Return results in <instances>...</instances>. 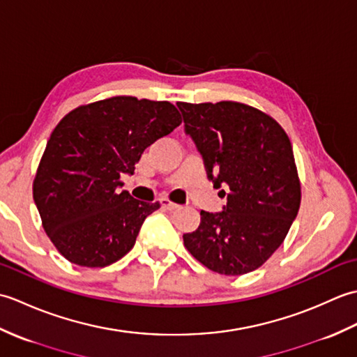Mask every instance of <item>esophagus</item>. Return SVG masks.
I'll return each mask as SVG.
<instances>
[{
    "label": "esophagus",
    "instance_id": "34e87169",
    "mask_svg": "<svg viewBox=\"0 0 357 357\" xmlns=\"http://www.w3.org/2000/svg\"><path fill=\"white\" fill-rule=\"evenodd\" d=\"M159 202H161V206H162V208H165V210H170V211H173V210H176V208H179V206L178 204H174V202H172L169 198H161L159 199Z\"/></svg>",
    "mask_w": 357,
    "mask_h": 357
}]
</instances>
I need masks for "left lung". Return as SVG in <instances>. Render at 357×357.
Returning <instances> with one entry per match:
<instances>
[{
	"label": "left lung",
	"instance_id": "8db88e82",
	"mask_svg": "<svg viewBox=\"0 0 357 357\" xmlns=\"http://www.w3.org/2000/svg\"><path fill=\"white\" fill-rule=\"evenodd\" d=\"M178 107L208 179L229 190L222 211H201L198 229L183 236L185 248L219 275L259 268L284 242L301 206L290 139L276 119L252 105L221 101Z\"/></svg>",
	"mask_w": 357,
	"mask_h": 357
}]
</instances>
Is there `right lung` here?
I'll return each instance as SVG.
<instances>
[{
  "label": "right lung",
  "instance_id": "right-lung-1",
  "mask_svg": "<svg viewBox=\"0 0 357 357\" xmlns=\"http://www.w3.org/2000/svg\"><path fill=\"white\" fill-rule=\"evenodd\" d=\"M183 118L169 101L113 96L73 109L53 128L33 179L43 229L67 261L107 267L135 245L159 202L133 199L121 176Z\"/></svg>",
  "mask_w": 357,
  "mask_h": 357
}]
</instances>
